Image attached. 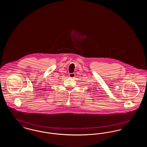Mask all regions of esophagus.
<instances>
[{"mask_svg": "<svg viewBox=\"0 0 147 147\" xmlns=\"http://www.w3.org/2000/svg\"><path fill=\"white\" fill-rule=\"evenodd\" d=\"M75 74L74 73H70L69 74V77L70 78H74V77H75Z\"/></svg>", "mask_w": 147, "mask_h": 147, "instance_id": "1", "label": "esophagus"}]
</instances>
